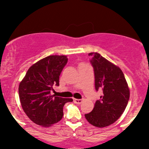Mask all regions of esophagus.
Wrapping results in <instances>:
<instances>
[{
	"label": "esophagus",
	"instance_id": "obj_1",
	"mask_svg": "<svg viewBox=\"0 0 149 149\" xmlns=\"http://www.w3.org/2000/svg\"><path fill=\"white\" fill-rule=\"evenodd\" d=\"M73 102H74V103L78 104H80L81 103H82L83 100H77V99H73Z\"/></svg>",
	"mask_w": 149,
	"mask_h": 149
}]
</instances>
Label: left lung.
Returning <instances> with one entry per match:
<instances>
[{
    "instance_id": "obj_1",
    "label": "left lung",
    "mask_w": 149,
    "mask_h": 149,
    "mask_svg": "<svg viewBox=\"0 0 149 149\" xmlns=\"http://www.w3.org/2000/svg\"><path fill=\"white\" fill-rule=\"evenodd\" d=\"M94 68L95 88L102 90L91 112L85 114L87 121L97 127L109 126L118 120L125 109L130 98V90L119 67L97 52L88 54Z\"/></svg>"
}]
</instances>
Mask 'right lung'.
<instances>
[{
  "mask_svg": "<svg viewBox=\"0 0 149 149\" xmlns=\"http://www.w3.org/2000/svg\"><path fill=\"white\" fill-rule=\"evenodd\" d=\"M65 55H49L29 68L19 86L21 104L28 118L42 127L61 120L65 103L72 99L51 95L52 86H59V76L67 64Z\"/></svg>",
  "mask_w": 149,
  "mask_h": 149,
  "instance_id": "right-lung-1",
  "label": "right lung"
}]
</instances>
